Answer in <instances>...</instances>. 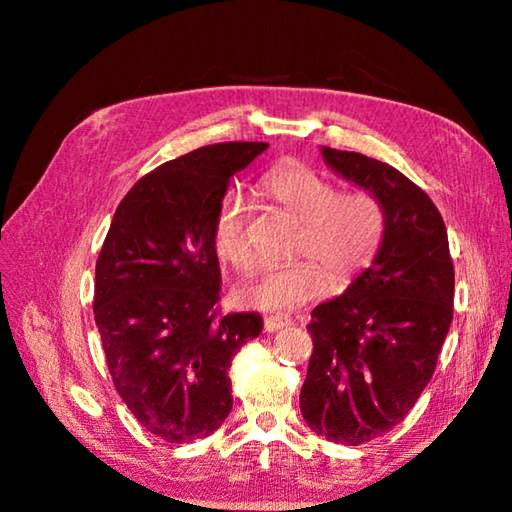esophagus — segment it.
Segmentation results:
<instances>
[{
	"instance_id": "esophagus-1",
	"label": "esophagus",
	"mask_w": 512,
	"mask_h": 512,
	"mask_svg": "<svg viewBox=\"0 0 512 512\" xmlns=\"http://www.w3.org/2000/svg\"><path fill=\"white\" fill-rule=\"evenodd\" d=\"M289 325H291V318H287V316H268L264 320V332L273 334V332H277V329H284Z\"/></svg>"
}]
</instances>
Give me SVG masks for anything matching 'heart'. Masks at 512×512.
Returning a JSON list of instances; mask_svg holds the SVG:
<instances>
[{
  "instance_id": "heart-1",
  "label": "heart",
  "mask_w": 512,
  "mask_h": 512,
  "mask_svg": "<svg viewBox=\"0 0 512 512\" xmlns=\"http://www.w3.org/2000/svg\"><path fill=\"white\" fill-rule=\"evenodd\" d=\"M264 192L302 223L293 255L298 262L268 268L237 291V305L282 314L325 296L329 280L348 287L370 266L386 235V212L368 189L339 192L323 173L300 162H282L266 173ZM212 244L239 273L255 266L248 241V207L239 192H228L212 221Z\"/></svg>"
}]
</instances>
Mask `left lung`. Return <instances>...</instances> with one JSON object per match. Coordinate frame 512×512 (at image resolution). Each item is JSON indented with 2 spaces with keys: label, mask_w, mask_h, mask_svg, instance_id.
<instances>
[{
  "label": "left lung",
  "mask_w": 512,
  "mask_h": 512,
  "mask_svg": "<svg viewBox=\"0 0 512 512\" xmlns=\"http://www.w3.org/2000/svg\"><path fill=\"white\" fill-rule=\"evenodd\" d=\"M336 173L379 198L386 235L343 296L311 311L302 418L320 436L363 445L404 420L436 370L454 316L447 228L424 189L386 162L323 146Z\"/></svg>",
  "instance_id": "obj_1"
}]
</instances>
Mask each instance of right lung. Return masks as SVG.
<instances>
[{
	"mask_svg": "<svg viewBox=\"0 0 512 512\" xmlns=\"http://www.w3.org/2000/svg\"><path fill=\"white\" fill-rule=\"evenodd\" d=\"M264 142H223L160 164L112 216L94 277L106 363L131 413L164 443L210 436L232 411V357L259 314L223 316L212 221L230 178Z\"/></svg>",
	"mask_w": 512,
	"mask_h": 512,
	"instance_id": "1",
	"label": "right lung"
}]
</instances>
